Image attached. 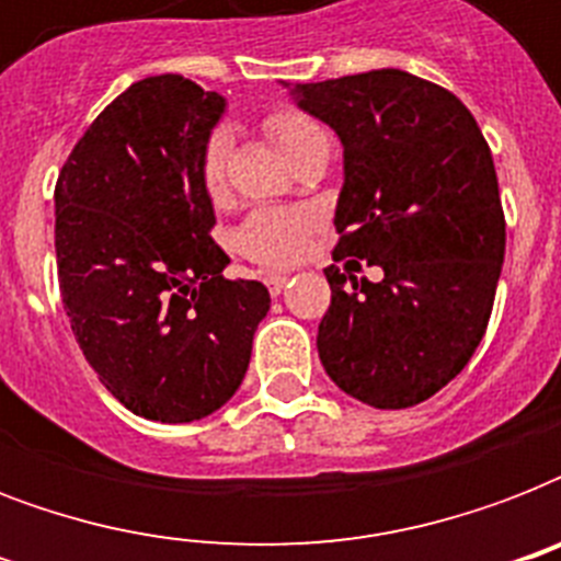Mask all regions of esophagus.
<instances>
[{
    "instance_id": "1",
    "label": "esophagus",
    "mask_w": 561,
    "mask_h": 561,
    "mask_svg": "<svg viewBox=\"0 0 561 561\" xmlns=\"http://www.w3.org/2000/svg\"><path fill=\"white\" fill-rule=\"evenodd\" d=\"M285 282H288L285 273H264V285H267V290H271L273 297H279L282 290H285Z\"/></svg>"
}]
</instances>
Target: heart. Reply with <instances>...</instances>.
I'll use <instances>...</instances> for the list:
<instances>
[{"mask_svg": "<svg viewBox=\"0 0 561 561\" xmlns=\"http://www.w3.org/2000/svg\"><path fill=\"white\" fill-rule=\"evenodd\" d=\"M264 134L279 145L288 160H297L299 153L314 142L325 139V130L314 118L294 107L271 110L264 116ZM227 160L229 136L224 130L206 139L201 157V183L209 197H220L227 188ZM311 236V218L297 209H255L250 218L236 229L232 244L244 259L262 264V267H288L302 255Z\"/></svg>", "mask_w": 561, "mask_h": 561, "instance_id": "1", "label": "heart"}]
</instances>
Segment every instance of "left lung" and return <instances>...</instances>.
Segmentation results:
<instances>
[{
    "instance_id": "1",
    "label": "left lung",
    "mask_w": 561,
    "mask_h": 561,
    "mask_svg": "<svg viewBox=\"0 0 561 561\" xmlns=\"http://www.w3.org/2000/svg\"><path fill=\"white\" fill-rule=\"evenodd\" d=\"M297 92L343 142L332 259L383 271L346 285L337 264L325 267L320 360L352 399L413 408L457 378L486 334L506 247L492 151L454 92L401 69Z\"/></svg>"
}]
</instances>
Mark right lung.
Listing matches in <instances>:
<instances>
[{
  "mask_svg": "<svg viewBox=\"0 0 561 561\" xmlns=\"http://www.w3.org/2000/svg\"><path fill=\"white\" fill-rule=\"evenodd\" d=\"M218 92L180 75L136 81L101 110L55 186L57 279L99 381L130 413L194 422L232 399L271 308L227 279L201 183Z\"/></svg>",
  "mask_w": 561,
  "mask_h": 561,
  "instance_id": "right-lung-1",
  "label": "right lung"
}]
</instances>
